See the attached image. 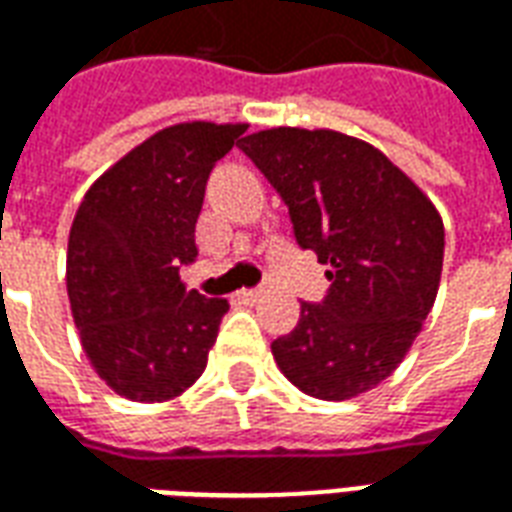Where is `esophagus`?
<instances>
[{"label": "esophagus", "mask_w": 512, "mask_h": 512, "mask_svg": "<svg viewBox=\"0 0 512 512\" xmlns=\"http://www.w3.org/2000/svg\"><path fill=\"white\" fill-rule=\"evenodd\" d=\"M238 296H241L244 301H252V304H255V301H260L263 296H266V288H246V290H241Z\"/></svg>", "instance_id": "obj_1"}]
</instances>
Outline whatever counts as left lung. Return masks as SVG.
I'll return each instance as SVG.
<instances>
[{"label": "left lung", "instance_id": "left-lung-1", "mask_svg": "<svg viewBox=\"0 0 512 512\" xmlns=\"http://www.w3.org/2000/svg\"><path fill=\"white\" fill-rule=\"evenodd\" d=\"M238 147L288 205L293 235L329 266L318 304L271 343L288 381L321 400L381 384L436 301L444 224L406 172L340 131L268 128Z\"/></svg>", "mask_w": 512, "mask_h": 512}]
</instances>
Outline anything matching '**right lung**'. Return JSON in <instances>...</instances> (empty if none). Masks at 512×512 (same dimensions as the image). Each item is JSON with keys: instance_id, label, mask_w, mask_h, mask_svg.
I'll list each match as a JSON object with an SVG mask.
<instances>
[{"instance_id": "1", "label": "right lung", "mask_w": 512, "mask_h": 512, "mask_svg": "<svg viewBox=\"0 0 512 512\" xmlns=\"http://www.w3.org/2000/svg\"><path fill=\"white\" fill-rule=\"evenodd\" d=\"M244 126L180 123L134 147L84 194L68 238V299L84 354L117 395L186 392L208 365L227 299L180 282L197 260L205 183Z\"/></svg>"}]
</instances>
